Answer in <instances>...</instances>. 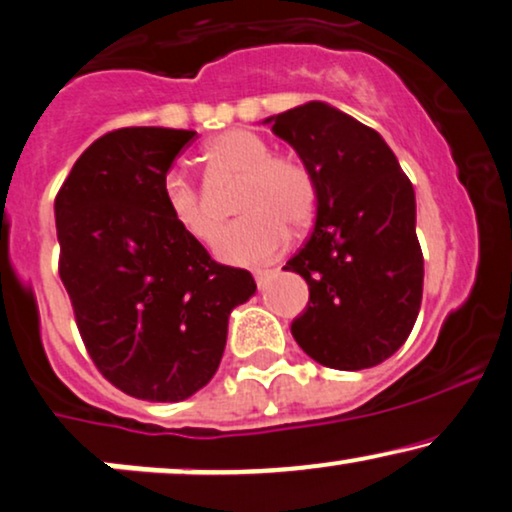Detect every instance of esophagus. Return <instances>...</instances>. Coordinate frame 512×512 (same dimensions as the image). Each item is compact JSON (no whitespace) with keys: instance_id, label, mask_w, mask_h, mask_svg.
<instances>
[{"instance_id":"1","label":"esophagus","mask_w":512,"mask_h":512,"mask_svg":"<svg viewBox=\"0 0 512 512\" xmlns=\"http://www.w3.org/2000/svg\"><path fill=\"white\" fill-rule=\"evenodd\" d=\"M273 275H275V270H258V273H254L256 285H258V287H266V282H268Z\"/></svg>"}]
</instances>
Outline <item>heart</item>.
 Instances as JSON below:
<instances>
[{"label": "heart", "mask_w": 512, "mask_h": 512, "mask_svg": "<svg viewBox=\"0 0 512 512\" xmlns=\"http://www.w3.org/2000/svg\"><path fill=\"white\" fill-rule=\"evenodd\" d=\"M206 173L239 175L237 211L242 218L227 225L216 242L220 261L232 266H261L287 249L294 225L306 232L315 223L320 189L313 170L294 154H273L266 137L232 128L201 147ZM168 218L187 237L206 244L218 230V211L182 170H170L161 182Z\"/></svg>", "instance_id": "obj_1"}]
</instances>
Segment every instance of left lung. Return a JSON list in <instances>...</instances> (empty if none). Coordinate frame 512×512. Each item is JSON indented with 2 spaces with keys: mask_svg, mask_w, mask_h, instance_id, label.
Here are the masks:
<instances>
[{
  "mask_svg": "<svg viewBox=\"0 0 512 512\" xmlns=\"http://www.w3.org/2000/svg\"><path fill=\"white\" fill-rule=\"evenodd\" d=\"M313 170V235L282 270L308 282L292 323L296 344L334 370H363L406 342L422 301L415 192L380 132L334 106L308 102L266 118Z\"/></svg>",
  "mask_w": 512,
  "mask_h": 512,
  "instance_id": "8db88e82",
  "label": "left lung"
}]
</instances>
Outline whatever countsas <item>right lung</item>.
<instances>
[{"mask_svg": "<svg viewBox=\"0 0 512 512\" xmlns=\"http://www.w3.org/2000/svg\"><path fill=\"white\" fill-rule=\"evenodd\" d=\"M194 130L121 128L82 151L54 201L59 275L99 372L175 403L216 375L249 270L220 266L168 218L161 182Z\"/></svg>", "mask_w": 512, "mask_h": 512, "instance_id": "obj_1", "label": "right lung"}]
</instances>
